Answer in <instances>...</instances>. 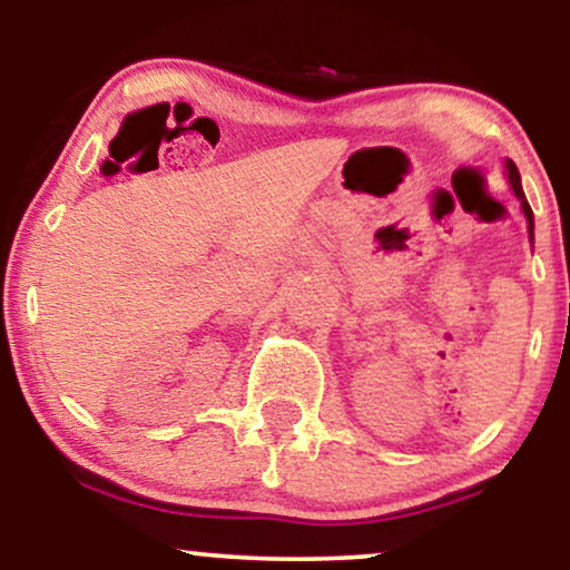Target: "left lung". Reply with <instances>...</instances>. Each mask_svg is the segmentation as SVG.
<instances>
[{
	"label": "left lung",
	"instance_id": "1",
	"mask_svg": "<svg viewBox=\"0 0 570 570\" xmlns=\"http://www.w3.org/2000/svg\"><path fill=\"white\" fill-rule=\"evenodd\" d=\"M505 170H509V184H511L513 194H517V197L521 199V209H524V215H527V220H529V238H532V233H534V217H532V207H529V202H527V197H524V189H521V176H519V170H517V166H513L511 160L505 163Z\"/></svg>",
	"mask_w": 570,
	"mask_h": 570
}]
</instances>
